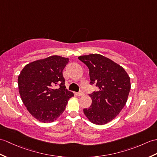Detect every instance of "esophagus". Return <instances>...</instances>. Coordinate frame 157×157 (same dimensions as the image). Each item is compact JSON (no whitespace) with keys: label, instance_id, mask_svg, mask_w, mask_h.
Segmentation results:
<instances>
[{"label":"esophagus","instance_id":"1","mask_svg":"<svg viewBox=\"0 0 157 157\" xmlns=\"http://www.w3.org/2000/svg\"><path fill=\"white\" fill-rule=\"evenodd\" d=\"M75 94H76V95H77L78 96H82L83 95V93L82 92H79L76 93Z\"/></svg>","mask_w":157,"mask_h":157}]
</instances>
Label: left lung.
Instances as JSON below:
<instances>
[{
  "instance_id": "8db88e82",
  "label": "left lung",
  "mask_w": 157,
  "mask_h": 157,
  "mask_svg": "<svg viewBox=\"0 0 157 157\" xmlns=\"http://www.w3.org/2000/svg\"><path fill=\"white\" fill-rule=\"evenodd\" d=\"M78 59L89 69L90 84L98 87L89 94L92 105L83 109V113L95 124H105L114 119L126 103L131 86L129 75L122 66L100 54Z\"/></svg>"
}]
</instances>
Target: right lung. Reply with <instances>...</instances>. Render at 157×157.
<instances>
[{
  "mask_svg": "<svg viewBox=\"0 0 157 157\" xmlns=\"http://www.w3.org/2000/svg\"><path fill=\"white\" fill-rule=\"evenodd\" d=\"M68 62V58L50 56L26 65L20 73L18 86L21 100L29 113L40 122L56 120L74 96V93L65 88L63 75Z\"/></svg>",
  "mask_w": 157,
  "mask_h": 157,
  "instance_id": "add662e5",
  "label": "right lung"
}]
</instances>
